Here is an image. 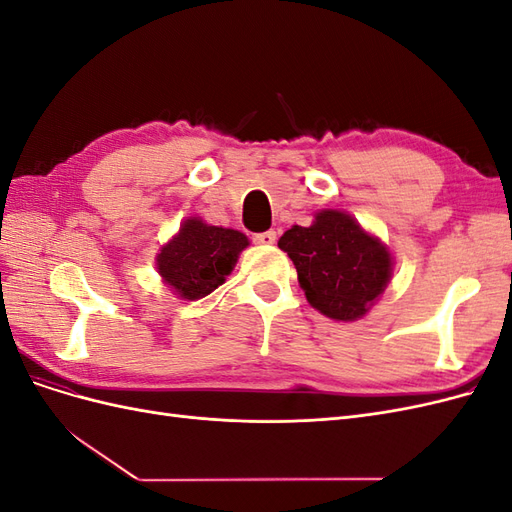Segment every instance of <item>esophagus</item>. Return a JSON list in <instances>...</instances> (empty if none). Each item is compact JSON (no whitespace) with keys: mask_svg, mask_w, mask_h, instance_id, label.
Returning <instances> with one entry per match:
<instances>
[{"mask_svg":"<svg viewBox=\"0 0 512 512\" xmlns=\"http://www.w3.org/2000/svg\"><path fill=\"white\" fill-rule=\"evenodd\" d=\"M277 239L275 230H267V232H258V235H254V241L260 243V245H273Z\"/></svg>","mask_w":512,"mask_h":512,"instance_id":"esophagus-1","label":"esophagus"}]
</instances>
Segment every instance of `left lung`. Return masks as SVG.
<instances>
[{"instance_id":"1","label":"left lung","mask_w":512,"mask_h":512,"mask_svg":"<svg viewBox=\"0 0 512 512\" xmlns=\"http://www.w3.org/2000/svg\"><path fill=\"white\" fill-rule=\"evenodd\" d=\"M294 262L309 305L333 320L363 318L393 275V256L352 215L324 209L312 226H292L277 241Z\"/></svg>"}]
</instances>
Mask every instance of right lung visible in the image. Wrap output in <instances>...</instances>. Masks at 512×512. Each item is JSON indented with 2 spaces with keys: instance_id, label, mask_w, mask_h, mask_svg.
Segmentation results:
<instances>
[{
  "instance_id": "add662e5",
  "label": "right lung",
  "mask_w": 512,
  "mask_h": 512,
  "mask_svg": "<svg viewBox=\"0 0 512 512\" xmlns=\"http://www.w3.org/2000/svg\"><path fill=\"white\" fill-rule=\"evenodd\" d=\"M247 245L250 241L239 230L188 218L177 235L162 245L156 258L158 273L181 299H203L226 282Z\"/></svg>"
}]
</instances>
